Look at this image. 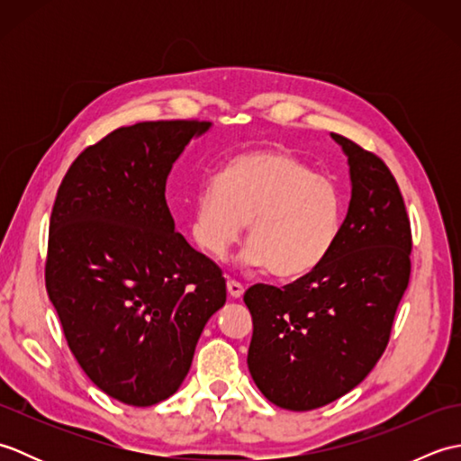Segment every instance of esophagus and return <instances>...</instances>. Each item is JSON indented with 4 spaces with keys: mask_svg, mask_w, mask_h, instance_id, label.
<instances>
[{
    "mask_svg": "<svg viewBox=\"0 0 461 461\" xmlns=\"http://www.w3.org/2000/svg\"><path fill=\"white\" fill-rule=\"evenodd\" d=\"M228 293H230V297L240 299L243 295V285L236 279H228Z\"/></svg>",
    "mask_w": 461,
    "mask_h": 461,
    "instance_id": "esophagus-1",
    "label": "esophagus"
}]
</instances>
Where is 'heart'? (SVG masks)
Instances as JSON below:
<instances>
[{"label": "heart", "instance_id": "b5f03b06", "mask_svg": "<svg viewBox=\"0 0 461 461\" xmlns=\"http://www.w3.org/2000/svg\"><path fill=\"white\" fill-rule=\"evenodd\" d=\"M345 198L330 176L279 146L240 152L194 198V241L221 259L248 223L246 261L277 277H301L335 248Z\"/></svg>", "mask_w": 461, "mask_h": 461}]
</instances>
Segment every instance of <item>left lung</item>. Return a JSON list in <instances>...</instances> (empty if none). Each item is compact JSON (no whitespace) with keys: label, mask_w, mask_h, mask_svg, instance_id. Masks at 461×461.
<instances>
[{"label":"left lung","mask_w":461,"mask_h":461,"mask_svg":"<svg viewBox=\"0 0 461 461\" xmlns=\"http://www.w3.org/2000/svg\"><path fill=\"white\" fill-rule=\"evenodd\" d=\"M348 156L352 195L335 248L289 285H251L248 366L276 406L305 412L345 396L384 352L410 281L412 231L393 172L332 132Z\"/></svg>","instance_id":"8db88e82"}]
</instances>
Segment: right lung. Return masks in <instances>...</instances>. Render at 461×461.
I'll return each mask as SVG.
<instances>
[{"mask_svg": "<svg viewBox=\"0 0 461 461\" xmlns=\"http://www.w3.org/2000/svg\"><path fill=\"white\" fill-rule=\"evenodd\" d=\"M205 121H146L77 156L49 221L45 287L77 362L131 406L180 388L225 279L166 203V178Z\"/></svg>", "mask_w": 461, "mask_h": 461, "instance_id": "1", "label": "right lung"}]
</instances>
